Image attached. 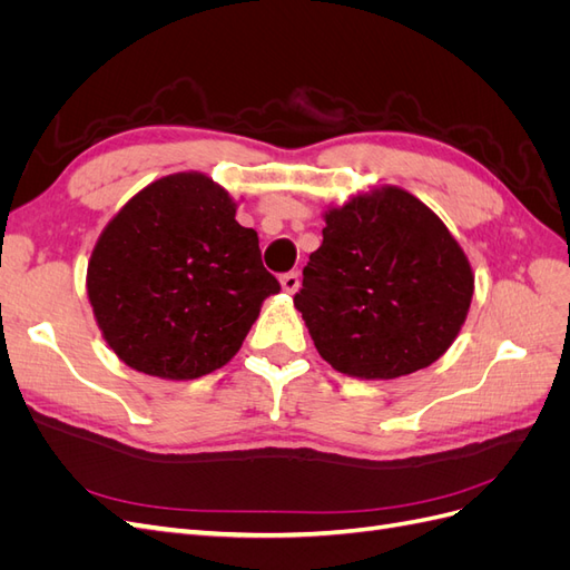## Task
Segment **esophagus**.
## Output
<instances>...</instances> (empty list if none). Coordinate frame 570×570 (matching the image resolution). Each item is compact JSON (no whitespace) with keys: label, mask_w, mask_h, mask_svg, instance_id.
<instances>
[{"label":"esophagus","mask_w":570,"mask_h":570,"mask_svg":"<svg viewBox=\"0 0 570 570\" xmlns=\"http://www.w3.org/2000/svg\"><path fill=\"white\" fill-rule=\"evenodd\" d=\"M281 285H283V289L285 292H297V287H299V273L297 271H289V273H283L281 275Z\"/></svg>","instance_id":"1"}]
</instances>
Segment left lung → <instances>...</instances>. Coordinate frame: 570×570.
<instances>
[{
  "label": "left lung",
  "instance_id": "left-lung-1",
  "mask_svg": "<svg viewBox=\"0 0 570 570\" xmlns=\"http://www.w3.org/2000/svg\"><path fill=\"white\" fill-rule=\"evenodd\" d=\"M295 306L335 371L409 375L438 361L469 314L471 264L444 223L400 187L325 214Z\"/></svg>",
  "mask_w": 570,
  "mask_h": 570
}]
</instances>
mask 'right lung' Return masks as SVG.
I'll return each mask as SVG.
<instances>
[{
	"instance_id": "obj_1",
	"label": "right lung",
	"mask_w": 570,
	"mask_h": 570,
	"mask_svg": "<svg viewBox=\"0 0 570 570\" xmlns=\"http://www.w3.org/2000/svg\"><path fill=\"white\" fill-rule=\"evenodd\" d=\"M275 292L281 283L262 264L256 233L202 174L147 185L101 233L88 266L109 347L130 368L168 381L228 364Z\"/></svg>"
}]
</instances>
